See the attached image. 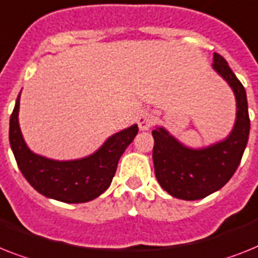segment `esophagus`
<instances>
[{"mask_svg":"<svg viewBox=\"0 0 258 258\" xmlns=\"http://www.w3.org/2000/svg\"><path fill=\"white\" fill-rule=\"evenodd\" d=\"M154 116H152L150 112H144V114H142L139 118H138V125H139V128L142 130V131H147L151 125L154 124Z\"/></svg>","mask_w":258,"mask_h":258,"instance_id":"esophagus-1","label":"esophagus"}]
</instances>
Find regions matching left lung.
Returning <instances> with one entry per match:
<instances>
[{"label": "left lung", "mask_w": 258, "mask_h": 258, "mask_svg": "<svg viewBox=\"0 0 258 258\" xmlns=\"http://www.w3.org/2000/svg\"><path fill=\"white\" fill-rule=\"evenodd\" d=\"M212 68L228 82L236 96V123L227 139L194 150L163 127L152 131L156 179L163 189L181 200H199L223 188L236 172L248 143L250 120L244 86L220 54H213Z\"/></svg>", "instance_id": "left-lung-1"}]
</instances>
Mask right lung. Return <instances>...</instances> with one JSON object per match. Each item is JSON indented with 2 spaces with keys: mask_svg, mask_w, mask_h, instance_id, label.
I'll use <instances>...</instances> for the list:
<instances>
[{
  "mask_svg": "<svg viewBox=\"0 0 258 258\" xmlns=\"http://www.w3.org/2000/svg\"><path fill=\"white\" fill-rule=\"evenodd\" d=\"M20 95L10 116L9 140L25 179L39 194L58 202L87 203L100 196L110 187L119 159L139 131L138 125L108 138L95 154L87 158L69 162L51 160L31 152L25 143L18 123Z\"/></svg>",
  "mask_w": 258,
  "mask_h": 258,
  "instance_id": "obj_1",
  "label": "right lung"
}]
</instances>
